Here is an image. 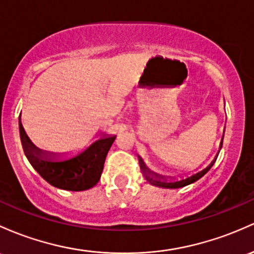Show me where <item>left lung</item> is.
Instances as JSON below:
<instances>
[{
	"label": "left lung",
	"mask_w": 254,
	"mask_h": 254,
	"mask_svg": "<svg viewBox=\"0 0 254 254\" xmlns=\"http://www.w3.org/2000/svg\"><path fill=\"white\" fill-rule=\"evenodd\" d=\"M224 131H225V127H224V130H223L222 140H221V143H219L218 152L216 153V155H214V158L212 159V161H211V163L208 164V165L206 166V168L202 169V170H199V171L194 172V174L189 175V176H187V177H182V178H181V180H176V178H175V177L163 176V175H159V174H157V172L152 171V170L148 169V166H147L146 164H144L143 159H142L140 155H137V157H138V163H140V168H141L142 174H143V176L147 180V182H149L152 186L161 187V188H181V187H185V186L190 185V183H193V182H195V181L199 180V178H201L206 174V172L208 171V170L212 168L214 161H216L217 157H218L219 150L222 149L223 138H224Z\"/></svg>",
	"instance_id": "8db88e82"
}]
</instances>
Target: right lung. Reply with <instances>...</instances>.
I'll return each instance as SVG.
<instances>
[{
	"label": "right lung",
	"instance_id": "add662e5",
	"mask_svg": "<svg viewBox=\"0 0 254 254\" xmlns=\"http://www.w3.org/2000/svg\"><path fill=\"white\" fill-rule=\"evenodd\" d=\"M19 116V133L27 160L49 185L65 190L80 191L93 188L100 181L104 164L116 135H104L84 150L69 158L46 152L32 143Z\"/></svg>",
	"mask_w": 254,
	"mask_h": 254
}]
</instances>
